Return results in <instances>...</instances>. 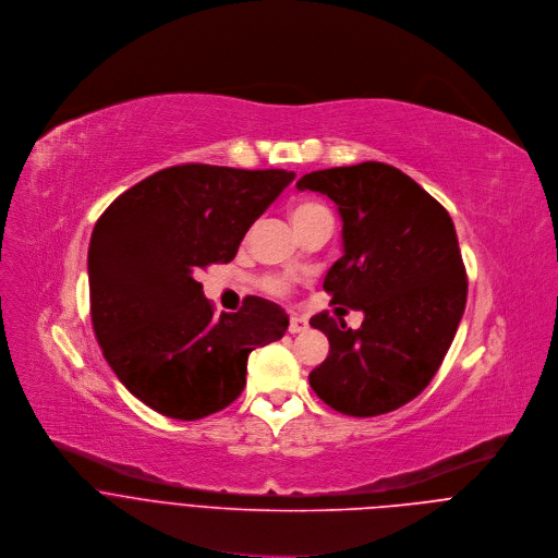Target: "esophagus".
<instances>
[{"label": "esophagus", "instance_id": "esophagus-1", "mask_svg": "<svg viewBox=\"0 0 558 558\" xmlns=\"http://www.w3.org/2000/svg\"><path fill=\"white\" fill-rule=\"evenodd\" d=\"M307 327H310V323H307L305 316H292L290 325H288V331L290 333H299V331H305Z\"/></svg>", "mask_w": 558, "mask_h": 558}]
</instances>
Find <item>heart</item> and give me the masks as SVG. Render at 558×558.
Returning a JSON list of instances; mask_svg holds the SVG:
<instances>
[{
    "mask_svg": "<svg viewBox=\"0 0 558 558\" xmlns=\"http://www.w3.org/2000/svg\"><path fill=\"white\" fill-rule=\"evenodd\" d=\"M320 215H329V213H327L320 204H314V202H299V204H294V206L290 208V219H292L294 229L303 227L305 221H310V219H314V217H320ZM266 288H268L270 292H277V294L286 292V283L279 281V279H268V281H266Z\"/></svg>",
    "mask_w": 558,
    "mask_h": 558,
    "instance_id": "1",
    "label": "heart"
}]
</instances>
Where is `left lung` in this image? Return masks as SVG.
<instances>
[{"label":"left lung","mask_w":558,"mask_h":558,"mask_svg":"<svg viewBox=\"0 0 558 558\" xmlns=\"http://www.w3.org/2000/svg\"><path fill=\"white\" fill-rule=\"evenodd\" d=\"M296 189L337 204L343 257L327 270L323 290L331 303L365 314L359 329L327 312L310 318L329 341L327 359L310 372V387L345 415L389 413L430 383L466 307L453 219L385 162L312 171Z\"/></svg>","instance_id":"1"}]
</instances>
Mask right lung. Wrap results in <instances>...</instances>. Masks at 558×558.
<instances>
[{"label":"right lung","mask_w":558,"mask_h":558,"mask_svg":"<svg viewBox=\"0 0 558 558\" xmlns=\"http://www.w3.org/2000/svg\"><path fill=\"white\" fill-rule=\"evenodd\" d=\"M294 171L213 165L162 169L98 217L87 251L89 307L105 361L132 396L173 420L229 407L255 348L288 329L281 305L248 296L213 316L195 279L229 264Z\"/></svg>","instance_id":"1"}]
</instances>
